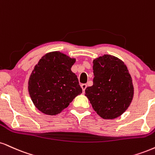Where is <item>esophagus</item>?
<instances>
[{
    "instance_id": "34e87169",
    "label": "esophagus",
    "mask_w": 155,
    "mask_h": 155,
    "mask_svg": "<svg viewBox=\"0 0 155 155\" xmlns=\"http://www.w3.org/2000/svg\"><path fill=\"white\" fill-rule=\"evenodd\" d=\"M81 88H82V91H83V92H85V89L87 88V85L86 84H82L81 85Z\"/></svg>"
}]
</instances>
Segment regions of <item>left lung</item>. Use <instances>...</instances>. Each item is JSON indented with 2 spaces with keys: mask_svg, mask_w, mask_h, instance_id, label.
Returning <instances> with one entry per match:
<instances>
[{
  "mask_svg": "<svg viewBox=\"0 0 155 155\" xmlns=\"http://www.w3.org/2000/svg\"><path fill=\"white\" fill-rule=\"evenodd\" d=\"M93 85L85 96L94 110L103 119H115L124 113L134 97V85L127 66L111 55L93 60Z\"/></svg>",
  "mask_w": 155,
  "mask_h": 155,
  "instance_id": "obj_1",
  "label": "left lung"
}]
</instances>
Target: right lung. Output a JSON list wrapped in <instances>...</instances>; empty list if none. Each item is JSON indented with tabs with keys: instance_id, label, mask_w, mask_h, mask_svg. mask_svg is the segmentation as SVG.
<instances>
[{
	"instance_id": "1",
	"label": "right lung",
	"mask_w": 155,
	"mask_h": 155,
	"mask_svg": "<svg viewBox=\"0 0 155 155\" xmlns=\"http://www.w3.org/2000/svg\"><path fill=\"white\" fill-rule=\"evenodd\" d=\"M76 58L60 51L46 53L35 65L28 81L34 105L41 113L55 115L82 92L77 76L71 71Z\"/></svg>"
}]
</instances>
